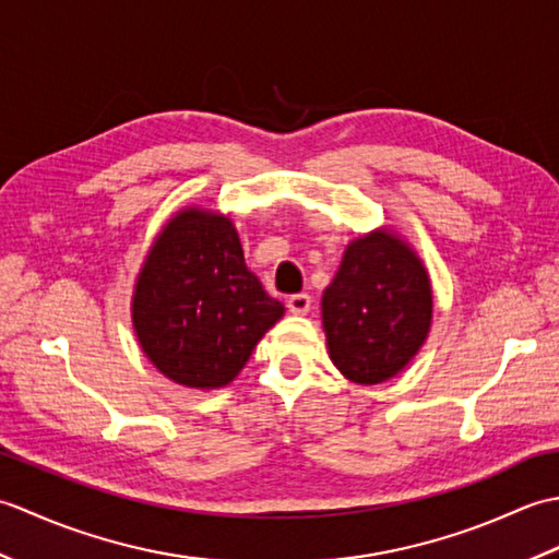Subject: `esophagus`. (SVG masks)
<instances>
[{
  "label": "esophagus",
  "instance_id": "1",
  "mask_svg": "<svg viewBox=\"0 0 559 559\" xmlns=\"http://www.w3.org/2000/svg\"><path fill=\"white\" fill-rule=\"evenodd\" d=\"M286 305L293 314H307L312 307V298L307 293H295V295H290Z\"/></svg>",
  "mask_w": 559,
  "mask_h": 559
}]
</instances>
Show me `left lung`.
<instances>
[{"label":"left lung","mask_w":559,"mask_h":559,"mask_svg":"<svg viewBox=\"0 0 559 559\" xmlns=\"http://www.w3.org/2000/svg\"><path fill=\"white\" fill-rule=\"evenodd\" d=\"M329 355L350 382L379 384L401 372L430 331V278L389 233L348 245L322 295Z\"/></svg>","instance_id":"1"}]
</instances>
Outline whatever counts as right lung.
Masks as SVG:
<instances>
[{"instance_id": "1", "label": "right lung", "mask_w": 559, "mask_h": 559, "mask_svg": "<svg viewBox=\"0 0 559 559\" xmlns=\"http://www.w3.org/2000/svg\"><path fill=\"white\" fill-rule=\"evenodd\" d=\"M132 312L141 348L165 377L216 389L242 370L283 305L247 271L230 218L189 209L151 247Z\"/></svg>"}]
</instances>
